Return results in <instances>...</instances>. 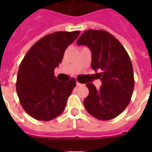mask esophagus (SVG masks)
<instances>
[{"mask_svg":"<svg viewBox=\"0 0 152 152\" xmlns=\"http://www.w3.org/2000/svg\"><path fill=\"white\" fill-rule=\"evenodd\" d=\"M76 86H77V87H82V86H84V84H83V83H80V82H78V81H77V82H76Z\"/></svg>","mask_w":152,"mask_h":152,"instance_id":"esophagus-1","label":"esophagus"}]
</instances>
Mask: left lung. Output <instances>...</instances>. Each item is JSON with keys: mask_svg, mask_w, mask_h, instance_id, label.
Returning a JSON list of instances; mask_svg holds the SVG:
<instances>
[{"mask_svg": "<svg viewBox=\"0 0 152 152\" xmlns=\"http://www.w3.org/2000/svg\"><path fill=\"white\" fill-rule=\"evenodd\" d=\"M87 46L91 52V68L102 86L96 89L87 83L89 95L83 100L88 113L99 120L118 117L129 104L134 89L133 69L124 46L115 37L103 30H88L76 42Z\"/></svg>", "mask_w": 152, "mask_h": 152, "instance_id": "8db88e82", "label": "left lung"}]
</instances>
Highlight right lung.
Here are the masks:
<instances>
[{"mask_svg": "<svg viewBox=\"0 0 152 152\" xmlns=\"http://www.w3.org/2000/svg\"><path fill=\"white\" fill-rule=\"evenodd\" d=\"M80 31H57L47 34L30 49L20 63L16 91L27 114L36 120L50 121L61 114L76 80H57L54 69L62 61L64 51Z\"/></svg>", "mask_w": 152, "mask_h": 152, "instance_id": "obj_1", "label": "right lung"}]
</instances>
